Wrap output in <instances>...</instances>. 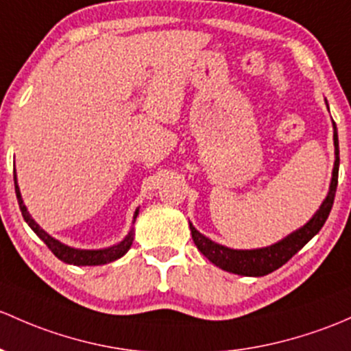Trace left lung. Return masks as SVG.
<instances>
[{
	"mask_svg": "<svg viewBox=\"0 0 351 351\" xmlns=\"http://www.w3.org/2000/svg\"><path fill=\"white\" fill-rule=\"evenodd\" d=\"M335 126V123H333ZM335 154H337V160H335V168H333V178H331L330 191H328L326 200L323 202V205L319 206L318 212L315 213L311 220L301 227L300 230L293 232L291 235H287L286 239L281 242L274 243L271 247H265V249H256V250H234L228 249V247L220 245V243L212 242L210 239H206L205 235H202L193 225L190 223L191 230V239H193L195 245L200 250L202 254L215 265H219L220 269L228 272H234V274L241 276H254V278H259V276H265L269 272L276 271L281 265H284L291 257L296 252H300L302 247L306 245L326 222L328 215L331 212V206L335 202V193H337V185H338V168H340V149H338V134H337V126H335Z\"/></svg>",
	"mask_w": 351,
	"mask_h": 351,
	"instance_id": "left-lung-1",
	"label": "left lung"
}]
</instances>
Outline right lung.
Instances as JSON below:
<instances>
[{"instance_id":"right-lung-1","label":"right lung","mask_w":351,"mask_h":351,"mask_svg":"<svg viewBox=\"0 0 351 351\" xmlns=\"http://www.w3.org/2000/svg\"><path fill=\"white\" fill-rule=\"evenodd\" d=\"M13 176H14V191H16L18 204H20L21 215H23L25 222H27L29 227H32V230L35 232V234L38 235V237L42 239L43 242H45V245L49 247L51 252H53V256L58 257V259H60V261H64L65 264H73V265H101V264H108V263H112V261L119 259V257H123L124 254H126L128 250H129V247H131V243H132V230L129 232L128 237L124 239V241L121 242V243H117V245H114V247H109V249H101V250L72 249V247L65 245V243L55 241L53 237H50V235L47 234L45 230H42V228L38 227V223H36L35 220H33L32 217L28 215L27 206L23 205V200H21V195H20V190H18L16 175H14V171H13ZM136 217H138V210H136V213H134V219H136Z\"/></svg>"}]
</instances>
